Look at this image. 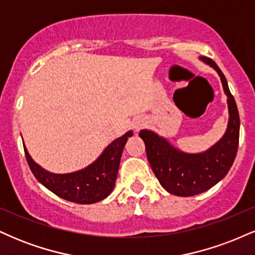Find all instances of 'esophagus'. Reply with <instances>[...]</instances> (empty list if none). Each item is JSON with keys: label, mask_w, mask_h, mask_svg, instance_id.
Wrapping results in <instances>:
<instances>
[{"label": "esophagus", "mask_w": 255, "mask_h": 255, "mask_svg": "<svg viewBox=\"0 0 255 255\" xmlns=\"http://www.w3.org/2000/svg\"><path fill=\"white\" fill-rule=\"evenodd\" d=\"M139 127H140V124H137V125H135V128H136V129H139Z\"/></svg>", "instance_id": "34e87169"}]
</instances>
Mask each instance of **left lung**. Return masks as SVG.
Instances as JSON below:
<instances>
[{
    "label": "left lung",
    "mask_w": 255,
    "mask_h": 255,
    "mask_svg": "<svg viewBox=\"0 0 255 255\" xmlns=\"http://www.w3.org/2000/svg\"><path fill=\"white\" fill-rule=\"evenodd\" d=\"M200 60L218 73L228 97L229 122L219 141L201 153H186L154 131L142 129L139 133L145 142L148 163L159 183L165 191L178 197L200 194L218 183L230 170L239 147V110L227 79L215 61L204 56Z\"/></svg>",
    "instance_id": "obj_1"
}]
</instances>
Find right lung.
Wrapping results in <instances>:
<instances>
[{"instance_id": "1", "label": "right lung", "mask_w": 255, "mask_h": 255, "mask_svg": "<svg viewBox=\"0 0 255 255\" xmlns=\"http://www.w3.org/2000/svg\"><path fill=\"white\" fill-rule=\"evenodd\" d=\"M131 135L133 131H127L125 135L108 145L92 164L69 174L49 172L32 159L25 146L24 150L32 174L49 191L73 203L95 204L103 200L113 192L122 151L128 137Z\"/></svg>"}]
</instances>
